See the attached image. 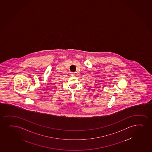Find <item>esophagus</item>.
<instances>
[{
  "label": "esophagus",
  "instance_id": "1",
  "mask_svg": "<svg viewBox=\"0 0 152 152\" xmlns=\"http://www.w3.org/2000/svg\"><path fill=\"white\" fill-rule=\"evenodd\" d=\"M71 75H72V76H74L75 75V74L73 73H71Z\"/></svg>",
  "mask_w": 152,
  "mask_h": 152
}]
</instances>
